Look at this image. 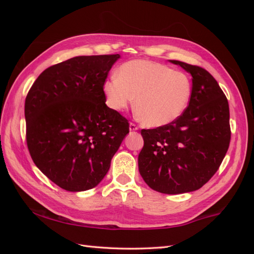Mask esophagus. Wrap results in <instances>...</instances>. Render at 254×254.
Returning <instances> with one entry per match:
<instances>
[{"mask_svg":"<svg viewBox=\"0 0 254 254\" xmlns=\"http://www.w3.org/2000/svg\"><path fill=\"white\" fill-rule=\"evenodd\" d=\"M137 129H139V128H137L136 125H134L133 123H130V124H129V130H130V131H136Z\"/></svg>","mask_w":254,"mask_h":254,"instance_id":"1","label":"esophagus"}]
</instances>
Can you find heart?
Masks as SVG:
<instances>
[{"mask_svg": "<svg viewBox=\"0 0 254 254\" xmlns=\"http://www.w3.org/2000/svg\"><path fill=\"white\" fill-rule=\"evenodd\" d=\"M106 103L122 112L132 105L142 122L149 127H163L186 112L193 94L189 76L162 64L131 60L122 64L117 76L103 84Z\"/></svg>", "mask_w": 254, "mask_h": 254, "instance_id": "1", "label": "heart"}]
</instances>
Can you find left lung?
Here are the masks:
<instances>
[{"instance_id": "obj_1", "label": "left lung", "mask_w": 254, "mask_h": 254, "mask_svg": "<svg viewBox=\"0 0 254 254\" xmlns=\"http://www.w3.org/2000/svg\"><path fill=\"white\" fill-rule=\"evenodd\" d=\"M170 63L191 75L193 94L178 120L142 130L137 164L150 189L173 195L199 190L212 178L226 156L231 131L227 97L213 76L200 66Z\"/></svg>"}]
</instances>
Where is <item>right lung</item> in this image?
I'll use <instances>...</instances> for the list:
<instances>
[{"instance_id":"1","label":"right lung","mask_w":254,"mask_h":254,"mask_svg":"<svg viewBox=\"0 0 254 254\" xmlns=\"http://www.w3.org/2000/svg\"><path fill=\"white\" fill-rule=\"evenodd\" d=\"M117 55L77 56L44 70L25 99L26 141L36 166L68 191L95 188L129 133L103 84Z\"/></svg>"}]
</instances>
